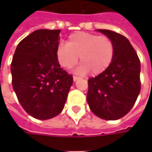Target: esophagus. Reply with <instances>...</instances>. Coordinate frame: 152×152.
Instances as JSON below:
<instances>
[{
  "instance_id": "34e87169",
  "label": "esophagus",
  "mask_w": 152,
  "mask_h": 152,
  "mask_svg": "<svg viewBox=\"0 0 152 152\" xmlns=\"http://www.w3.org/2000/svg\"><path fill=\"white\" fill-rule=\"evenodd\" d=\"M81 79L79 76H75V75L73 76V81H76V80H78V79Z\"/></svg>"
}]
</instances>
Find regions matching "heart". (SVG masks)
I'll use <instances>...</instances> for the list:
<instances>
[{"instance_id": "1", "label": "heart", "mask_w": 152, "mask_h": 152, "mask_svg": "<svg viewBox=\"0 0 152 152\" xmlns=\"http://www.w3.org/2000/svg\"><path fill=\"white\" fill-rule=\"evenodd\" d=\"M115 54L113 41L106 35L86 32L71 34L65 45H59L56 50L57 61L61 67L70 69L79 61L82 65L78 71H90L94 75L105 72L111 65Z\"/></svg>"}]
</instances>
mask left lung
<instances>
[{"mask_svg":"<svg viewBox=\"0 0 152 152\" xmlns=\"http://www.w3.org/2000/svg\"><path fill=\"white\" fill-rule=\"evenodd\" d=\"M113 41L115 54L107 69L88 80L87 102L92 113L105 120L123 118L140 91V61L129 39L118 33L97 29Z\"/></svg>","mask_w":152,"mask_h":152,"instance_id":"8db88e82","label":"left lung"}]
</instances>
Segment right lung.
I'll return each instance as SVG.
<instances>
[{
    "mask_svg": "<svg viewBox=\"0 0 152 152\" xmlns=\"http://www.w3.org/2000/svg\"><path fill=\"white\" fill-rule=\"evenodd\" d=\"M60 29H38L18 45L11 63L12 84L27 113L40 120L62 111L73 76L63 70L56 50Z\"/></svg>",
    "mask_w": 152,
    "mask_h": 152,
    "instance_id": "right-lung-1",
    "label": "right lung"
}]
</instances>
